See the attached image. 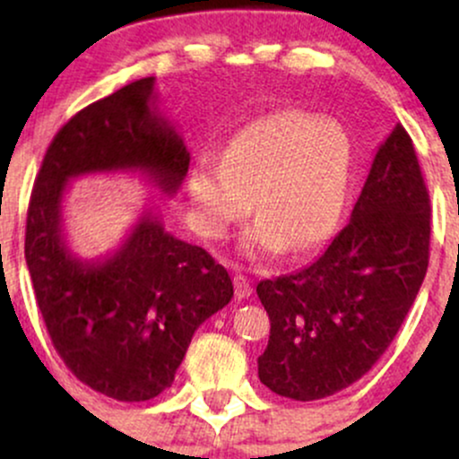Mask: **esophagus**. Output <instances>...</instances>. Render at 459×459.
<instances>
[{"label": "esophagus", "instance_id": "34e87169", "mask_svg": "<svg viewBox=\"0 0 459 459\" xmlns=\"http://www.w3.org/2000/svg\"><path fill=\"white\" fill-rule=\"evenodd\" d=\"M235 296L239 299H246L252 296V284L246 276H235Z\"/></svg>", "mask_w": 459, "mask_h": 459}]
</instances>
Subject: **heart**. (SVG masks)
<instances>
[{
    "instance_id": "1",
    "label": "heart",
    "mask_w": 459,
    "mask_h": 459,
    "mask_svg": "<svg viewBox=\"0 0 459 459\" xmlns=\"http://www.w3.org/2000/svg\"><path fill=\"white\" fill-rule=\"evenodd\" d=\"M350 140L339 125L302 112L252 120L220 160L203 157L189 172V200L198 229L222 239L250 212L259 215L244 237L250 256L289 246L307 252L332 235L350 187Z\"/></svg>"
}]
</instances>
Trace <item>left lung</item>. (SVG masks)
Wrapping results in <instances>:
<instances>
[{
    "mask_svg": "<svg viewBox=\"0 0 459 459\" xmlns=\"http://www.w3.org/2000/svg\"><path fill=\"white\" fill-rule=\"evenodd\" d=\"M429 192L402 125L377 149L350 224L304 270L256 284L270 315L259 377L296 402L330 397L380 360L429 263Z\"/></svg>",
    "mask_w": 459,
    "mask_h": 459,
    "instance_id": "8db88e82",
    "label": "left lung"
}]
</instances>
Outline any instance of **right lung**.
I'll return each mask as SVG.
<instances>
[{
  "label": "right lung",
  "mask_w": 459,
  "mask_h": 459,
  "mask_svg": "<svg viewBox=\"0 0 459 459\" xmlns=\"http://www.w3.org/2000/svg\"><path fill=\"white\" fill-rule=\"evenodd\" d=\"M155 77L77 112L56 134L31 189L25 261L47 332L68 371L118 402H146L175 382L194 332L233 298L229 272L146 212L105 259H79L62 235L71 178L142 172L172 196L189 168L155 105Z\"/></svg>",
  "instance_id": "1"
}]
</instances>
